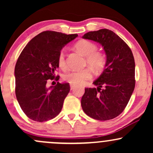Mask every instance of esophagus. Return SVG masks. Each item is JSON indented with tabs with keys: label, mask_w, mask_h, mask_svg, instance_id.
Segmentation results:
<instances>
[{
	"label": "esophagus",
	"mask_w": 153,
	"mask_h": 153,
	"mask_svg": "<svg viewBox=\"0 0 153 153\" xmlns=\"http://www.w3.org/2000/svg\"><path fill=\"white\" fill-rule=\"evenodd\" d=\"M71 85V90H73V89L75 87V85H73V84H71V85Z\"/></svg>",
	"instance_id": "1"
}]
</instances>
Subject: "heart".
Masks as SVG:
<instances>
[{
  "label": "heart",
  "instance_id": "1",
  "mask_svg": "<svg viewBox=\"0 0 153 153\" xmlns=\"http://www.w3.org/2000/svg\"><path fill=\"white\" fill-rule=\"evenodd\" d=\"M75 48L80 54L85 57V63L96 71L102 69L106 62L104 55L98 52L97 46L92 42L82 39L75 45ZM57 65L59 68H65V57L64 51H60L57 57ZM92 71L89 68H85L81 71H71L63 75V80L73 85L83 83L84 82L92 78Z\"/></svg>",
  "mask_w": 153,
  "mask_h": 153
}]
</instances>
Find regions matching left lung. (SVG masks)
I'll return each mask as SVG.
<instances>
[{"instance_id":"left-lung-1","label":"left lung","mask_w":153,"mask_h":153,"mask_svg":"<svg viewBox=\"0 0 153 153\" xmlns=\"http://www.w3.org/2000/svg\"><path fill=\"white\" fill-rule=\"evenodd\" d=\"M103 47L106 62L101 75L93 82L97 88H86L81 99L88 117L106 121L118 117L127 106L135 86V62L129 46L109 29L90 31L82 36Z\"/></svg>"}]
</instances>
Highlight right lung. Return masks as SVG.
<instances>
[{"instance_id":"obj_1","label":"right lung","mask_w":153,"mask_h":153,"mask_svg":"<svg viewBox=\"0 0 153 153\" xmlns=\"http://www.w3.org/2000/svg\"><path fill=\"white\" fill-rule=\"evenodd\" d=\"M78 36L53 31L40 33L26 45L15 66L17 101L29 119L42 122L59 114L71 87L57 82L47 87V80H58L57 57L62 47Z\"/></svg>"}]
</instances>
